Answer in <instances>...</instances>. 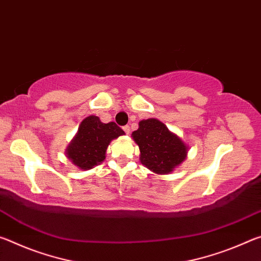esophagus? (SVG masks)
Listing matches in <instances>:
<instances>
[{"label": "esophagus", "instance_id": "esophagus-1", "mask_svg": "<svg viewBox=\"0 0 261 261\" xmlns=\"http://www.w3.org/2000/svg\"><path fill=\"white\" fill-rule=\"evenodd\" d=\"M123 130H124V132H125L126 135H129V134H130V126H129V125L123 126Z\"/></svg>", "mask_w": 261, "mask_h": 261}]
</instances>
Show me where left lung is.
Segmentation results:
<instances>
[{
    "label": "left lung",
    "instance_id": "8db88e82",
    "mask_svg": "<svg viewBox=\"0 0 261 261\" xmlns=\"http://www.w3.org/2000/svg\"><path fill=\"white\" fill-rule=\"evenodd\" d=\"M132 138L139 146L140 162L155 174L171 173L187 158V145L156 118L140 121Z\"/></svg>",
    "mask_w": 261,
    "mask_h": 261
}]
</instances>
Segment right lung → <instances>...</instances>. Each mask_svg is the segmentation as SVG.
I'll use <instances>...</instances> for the list:
<instances>
[{
	"label": "right lung",
	"mask_w": 261,
	"mask_h": 261,
	"mask_svg": "<svg viewBox=\"0 0 261 261\" xmlns=\"http://www.w3.org/2000/svg\"><path fill=\"white\" fill-rule=\"evenodd\" d=\"M124 135L116 123H102L98 116L84 120L77 135L67 147L65 154L74 166L83 170L92 169L106 159V151L110 141Z\"/></svg>",
	"instance_id": "add662e5"
}]
</instances>
